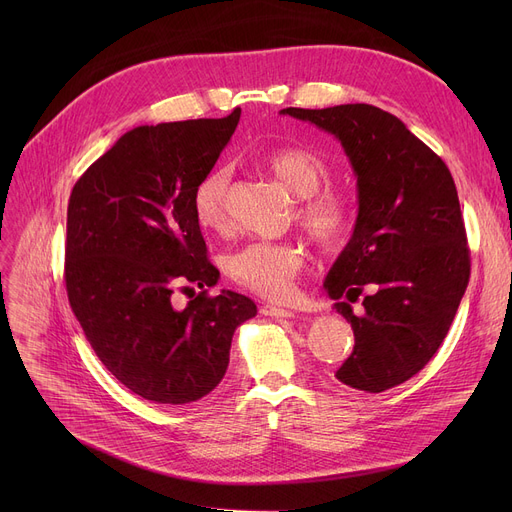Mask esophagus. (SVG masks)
Returning <instances> with one entry per match:
<instances>
[{
    "label": "esophagus",
    "instance_id": "esophagus-1",
    "mask_svg": "<svg viewBox=\"0 0 512 512\" xmlns=\"http://www.w3.org/2000/svg\"><path fill=\"white\" fill-rule=\"evenodd\" d=\"M261 313L263 315H270V317H282V319H290L294 317V311L290 309H284V307H276V305H261Z\"/></svg>",
    "mask_w": 512,
    "mask_h": 512
}]
</instances>
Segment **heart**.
<instances>
[{"label":"heart","mask_w":512,"mask_h":512,"mask_svg":"<svg viewBox=\"0 0 512 512\" xmlns=\"http://www.w3.org/2000/svg\"><path fill=\"white\" fill-rule=\"evenodd\" d=\"M263 166L282 186L299 197L294 215L315 245L334 249L348 238L355 224L351 201L332 191L326 161L303 147L274 149L263 157ZM228 170L215 166L207 170L193 188V215L203 230H224ZM305 263L303 249L294 242L253 240L230 251L224 259L228 276L265 299H284L292 292L294 278Z\"/></svg>","instance_id":"b5f03b06"}]
</instances>
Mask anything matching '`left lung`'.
I'll return each instance as SVG.
<instances>
[{
  "label": "left lung",
  "instance_id": "8db88e82",
  "mask_svg": "<svg viewBox=\"0 0 512 512\" xmlns=\"http://www.w3.org/2000/svg\"><path fill=\"white\" fill-rule=\"evenodd\" d=\"M332 132L357 176L359 215L324 282L351 321L353 353L336 378L384 392L411 380L444 342L471 274L459 195L448 166L396 116L367 103L326 110L286 107ZM365 287L361 316L351 302Z\"/></svg>",
  "mask_w": 512,
  "mask_h": 512
}]
</instances>
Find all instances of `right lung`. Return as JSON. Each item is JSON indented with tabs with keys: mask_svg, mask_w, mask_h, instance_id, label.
Segmentation results:
<instances>
[{
	"mask_svg": "<svg viewBox=\"0 0 512 512\" xmlns=\"http://www.w3.org/2000/svg\"><path fill=\"white\" fill-rule=\"evenodd\" d=\"M240 120L137 126L78 178L68 201L64 280L95 355L130 392L186 405L224 378L234 330L257 305L232 290L209 297L220 272L193 215V188ZM202 292L184 310L176 287Z\"/></svg>",
	"mask_w": 512,
	"mask_h": 512,
	"instance_id": "1",
	"label": "right lung"
}]
</instances>
